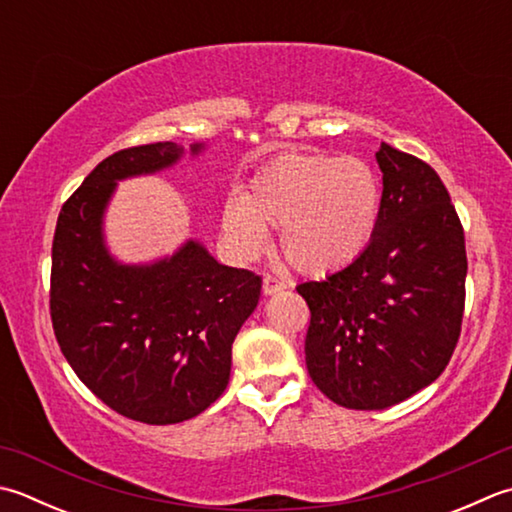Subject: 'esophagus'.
I'll use <instances>...</instances> for the list:
<instances>
[{"instance_id":"1","label":"esophagus","mask_w":512,"mask_h":512,"mask_svg":"<svg viewBox=\"0 0 512 512\" xmlns=\"http://www.w3.org/2000/svg\"><path fill=\"white\" fill-rule=\"evenodd\" d=\"M284 288H286L284 279H279L275 275H264V284H262L264 295H275V293H279V290H284Z\"/></svg>"}]
</instances>
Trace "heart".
<instances>
[{
  "instance_id": "obj_1",
  "label": "heart",
  "mask_w": 512,
  "mask_h": 512,
  "mask_svg": "<svg viewBox=\"0 0 512 512\" xmlns=\"http://www.w3.org/2000/svg\"><path fill=\"white\" fill-rule=\"evenodd\" d=\"M379 202L382 186L366 159L286 153L250 179L242 202L226 204L222 226L244 257L266 246L264 226H279L288 262L306 275H328L364 253Z\"/></svg>"
}]
</instances>
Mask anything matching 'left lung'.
<instances>
[{
  "mask_svg": "<svg viewBox=\"0 0 512 512\" xmlns=\"http://www.w3.org/2000/svg\"><path fill=\"white\" fill-rule=\"evenodd\" d=\"M384 193L364 253L297 293L310 308L306 368L335 404L382 410L444 373L462 333L464 228L422 159L377 150Z\"/></svg>",
  "mask_w": 512,
  "mask_h": 512,
  "instance_id": "left-lung-1",
  "label": "left lung"
}]
</instances>
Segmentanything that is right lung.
I'll return each instance as SVG.
<instances>
[{"instance_id":"right-lung-1","label":"right lung","mask_w":512,"mask_h":512,"mask_svg":"<svg viewBox=\"0 0 512 512\" xmlns=\"http://www.w3.org/2000/svg\"><path fill=\"white\" fill-rule=\"evenodd\" d=\"M182 153L157 142L99 162L62 206L50 268V319L66 362L115 413L155 426L204 413L224 393L233 342L262 293V277L219 264L193 239L148 266L108 255L102 217L115 184Z\"/></svg>"}]
</instances>
